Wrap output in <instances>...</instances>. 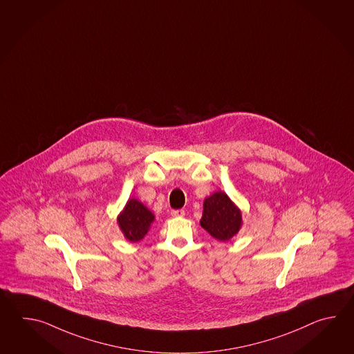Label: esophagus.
<instances>
[{"instance_id":"obj_1","label":"esophagus","mask_w":354,"mask_h":354,"mask_svg":"<svg viewBox=\"0 0 354 354\" xmlns=\"http://www.w3.org/2000/svg\"><path fill=\"white\" fill-rule=\"evenodd\" d=\"M171 215L172 216H185V210H172Z\"/></svg>"}]
</instances>
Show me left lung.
Wrapping results in <instances>:
<instances>
[{
	"mask_svg": "<svg viewBox=\"0 0 354 354\" xmlns=\"http://www.w3.org/2000/svg\"><path fill=\"white\" fill-rule=\"evenodd\" d=\"M201 226L218 241H229L239 232L241 211L224 192H215L203 203Z\"/></svg>",
	"mask_w": 354,
	"mask_h": 354,
	"instance_id": "obj_1",
	"label": "left lung"
}]
</instances>
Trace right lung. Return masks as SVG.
<instances>
[{
	"mask_svg": "<svg viewBox=\"0 0 354 354\" xmlns=\"http://www.w3.org/2000/svg\"><path fill=\"white\" fill-rule=\"evenodd\" d=\"M154 216L143 203L136 198L129 200L124 211L118 218L119 226L127 239L130 241H139L148 233Z\"/></svg>",
	"mask_w": 354,
	"mask_h": 354,
	"instance_id": "obj_1",
	"label": "right lung"
}]
</instances>
